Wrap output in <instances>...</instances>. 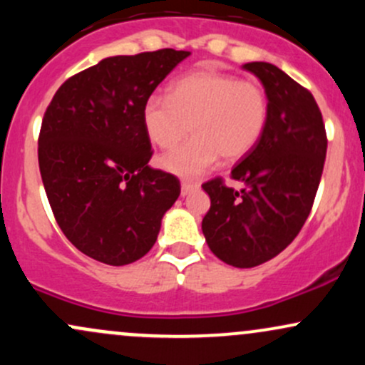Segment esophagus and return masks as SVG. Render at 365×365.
Instances as JSON below:
<instances>
[{"mask_svg": "<svg viewBox=\"0 0 365 365\" xmlns=\"http://www.w3.org/2000/svg\"><path fill=\"white\" fill-rule=\"evenodd\" d=\"M199 188V183L194 182H182V195H188L192 190Z\"/></svg>", "mask_w": 365, "mask_h": 365, "instance_id": "34e87169", "label": "esophagus"}]
</instances>
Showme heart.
<instances>
[{"label":"heart","instance_id":"1","mask_svg":"<svg viewBox=\"0 0 365 365\" xmlns=\"http://www.w3.org/2000/svg\"><path fill=\"white\" fill-rule=\"evenodd\" d=\"M266 91L217 70H194L170 86L168 98L150 96L142 106L145 135L159 149H171L188 133L190 140L159 159V165L182 178H195L217 159L226 165L254 150L267 123Z\"/></svg>","mask_w":365,"mask_h":365}]
</instances>
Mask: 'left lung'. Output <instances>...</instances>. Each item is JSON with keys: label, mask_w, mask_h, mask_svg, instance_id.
<instances>
[{"label": "left lung", "mask_w": 365, "mask_h": 365, "mask_svg": "<svg viewBox=\"0 0 365 365\" xmlns=\"http://www.w3.org/2000/svg\"><path fill=\"white\" fill-rule=\"evenodd\" d=\"M261 81L269 113L261 140L232 170L240 190L221 178L202 185L211 207L202 233L217 259L235 267L269 261L292 244L311 212L324 168V123L314 96L271 63H245Z\"/></svg>", "instance_id": "8db88e82"}]
</instances>
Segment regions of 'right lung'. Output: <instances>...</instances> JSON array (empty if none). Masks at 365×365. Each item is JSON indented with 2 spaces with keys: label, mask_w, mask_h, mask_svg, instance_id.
<instances>
[{
  "label": "right lung",
  "mask_w": 365,
  "mask_h": 365,
  "mask_svg": "<svg viewBox=\"0 0 365 365\" xmlns=\"http://www.w3.org/2000/svg\"><path fill=\"white\" fill-rule=\"evenodd\" d=\"M188 54L104 58L63 83L44 113L37 153L49 206L65 237L96 261L144 257L178 199V178L148 165L142 106Z\"/></svg>",
  "instance_id": "obj_1"
}]
</instances>
